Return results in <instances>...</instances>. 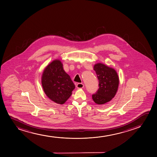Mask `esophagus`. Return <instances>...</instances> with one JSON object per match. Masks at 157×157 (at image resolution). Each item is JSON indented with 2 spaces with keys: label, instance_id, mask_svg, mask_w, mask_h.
<instances>
[{
  "label": "esophagus",
  "instance_id": "obj_1",
  "mask_svg": "<svg viewBox=\"0 0 157 157\" xmlns=\"http://www.w3.org/2000/svg\"><path fill=\"white\" fill-rule=\"evenodd\" d=\"M76 87L78 89L83 88L84 87V85H83V83H78L76 85Z\"/></svg>",
  "mask_w": 157,
  "mask_h": 157
}]
</instances>
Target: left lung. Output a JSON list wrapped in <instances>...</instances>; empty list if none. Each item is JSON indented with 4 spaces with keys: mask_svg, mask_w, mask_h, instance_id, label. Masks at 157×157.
Listing matches in <instances>:
<instances>
[{
    "mask_svg": "<svg viewBox=\"0 0 157 157\" xmlns=\"http://www.w3.org/2000/svg\"><path fill=\"white\" fill-rule=\"evenodd\" d=\"M94 69L99 80V89L92 94V99L95 103L101 105L110 101L116 94L119 77L114 69L101 63L94 65Z\"/></svg>",
    "mask_w": 157,
    "mask_h": 157,
    "instance_id": "obj_1",
    "label": "left lung"
}]
</instances>
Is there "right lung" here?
Wrapping results in <instances>:
<instances>
[{
  "instance_id": "right-lung-1",
  "label": "right lung",
  "mask_w": 157,
  "mask_h": 157,
  "mask_svg": "<svg viewBox=\"0 0 157 157\" xmlns=\"http://www.w3.org/2000/svg\"><path fill=\"white\" fill-rule=\"evenodd\" d=\"M41 83L45 94L58 104L65 103L75 88L70 76L63 70L61 61L57 59L52 61L44 69Z\"/></svg>"
}]
</instances>
